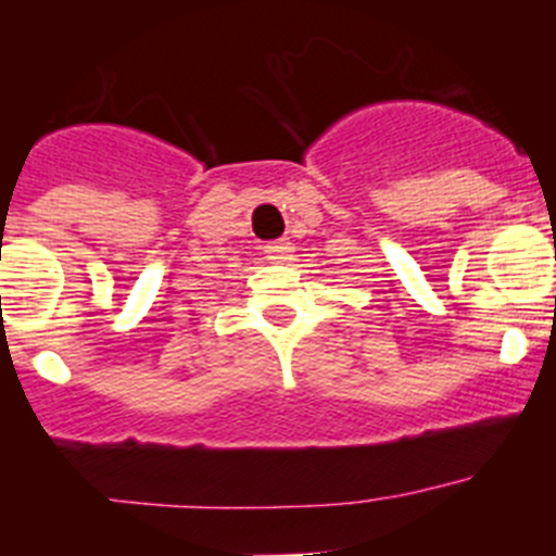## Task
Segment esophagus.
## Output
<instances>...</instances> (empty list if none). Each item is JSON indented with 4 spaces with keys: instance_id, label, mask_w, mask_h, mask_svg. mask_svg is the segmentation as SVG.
<instances>
[{
    "instance_id": "1",
    "label": "esophagus",
    "mask_w": 556,
    "mask_h": 556,
    "mask_svg": "<svg viewBox=\"0 0 556 556\" xmlns=\"http://www.w3.org/2000/svg\"><path fill=\"white\" fill-rule=\"evenodd\" d=\"M292 250H294L292 242H287V239L264 244V253H267L269 262H289V258H292Z\"/></svg>"
}]
</instances>
